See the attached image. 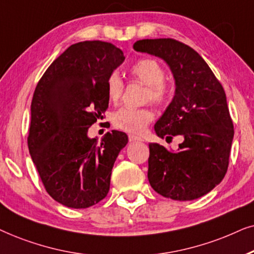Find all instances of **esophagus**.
<instances>
[{
	"label": "esophagus",
	"mask_w": 254,
	"mask_h": 254,
	"mask_svg": "<svg viewBox=\"0 0 254 254\" xmlns=\"http://www.w3.org/2000/svg\"><path fill=\"white\" fill-rule=\"evenodd\" d=\"M129 140L130 141H143V138L134 136V134H129Z\"/></svg>",
	"instance_id": "obj_1"
}]
</instances>
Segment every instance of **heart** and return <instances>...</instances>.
<instances>
[{"instance_id": "obj_1", "label": "heart", "mask_w": 254, "mask_h": 254, "mask_svg": "<svg viewBox=\"0 0 254 254\" xmlns=\"http://www.w3.org/2000/svg\"><path fill=\"white\" fill-rule=\"evenodd\" d=\"M133 77L147 86L146 101L155 104H164L170 99L171 89L165 81V69L161 64L151 58L138 60L131 66ZM107 95L113 103H117L123 94V81L120 74L111 73L107 79ZM154 114L150 108L123 107L113 114V123L118 129L132 133H141L153 121Z\"/></svg>"}]
</instances>
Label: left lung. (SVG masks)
Segmentation results:
<instances>
[{
    "label": "left lung",
    "mask_w": 254,
    "mask_h": 254,
    "mask_svg": "<svg viewBox=\"0 0 254 254\" xmlns=\"http://www.w3.org/2000/svg\"><path fill=\"white\" fill-rule=\"evenodd\" d=\"M133 49L164 60L175 81L174 97L155 123V133L166 140L184 137L178 151L148 144V181L164 197L196 200L221 184L228 171L235 131L224 89L203 58L184 43L143 39Z\"/></svg>",
    "instance_id": "obj_1"
}]
</instances>
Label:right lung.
<instances>
[{"instance_id":"obj_1","label":"right lung","mask_w":254,"mask_h":254,"mask_svg":"<svg viewBox=\"0 0 254 254\" xmlns=\"http://www.w3.org/2000/svg\"><path fill=\"white\" fill-rule=\"evenodd\" d=\"M124 60L110 43L73 44L51 64L33 93L30 155L46 191L68 208H89L106 197L115 161L129 140L116 130L101 143L88 137L109 104L108 76Z\"/></svg>"}]
</instances>
